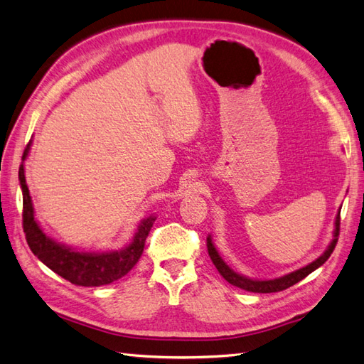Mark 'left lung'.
Wrapping results in <instances>:
<instances>
[{
	"instance_id": "obj_1",
	"label": "left lung",
	"mask_w": 364,
	"mask_h": 364,
	"mask_svg": "<svg viewBox=\"0 0 364 364\" xmlns=\"http://www.w3.org/2000/svg\"><path fill=\"white\" fill-rule=\"evenodd\" d=\"M338 237H340V215L336 216V221H335L333 241L330 243L328 249L324 254H322L319 258H316L313 263L306 264L305 268H301L291 274H287V276H284V277H279L274 280H252V279H247L245 276H240V274H237L235 271H232L229 266L224 263L220 254H218V250L215 249V246L212 243V238L210 237L207 238V249H208V255H210V258H212L213 264L216 266L218 272H220L230 285L238 287L241 289H246V291H250V293H277V291H284V289H287L289 287H293L294 284H297V282H301L302 279L309 276V274H311L314 269H318L321 264H324L328 260V257L333 252V249L338 243Z\"/></svg>"
}]
</instances>
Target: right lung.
<instances>
[{
  "mask_svg": "<svg viewBox=\"0 0 364 364\" xmlns=\"http://www.w3.org/2000/svg\"><path fill=\"white\" fill-rule=\"evenodd\" d=\"M29 144L23 152V160L26 159ZM18 179L23 191V230L26 233L28 246L31 247L40 262L48 268L59 274L60 277L79 287H101L109 285L112 282L121 279L131 271L143 254L144 241L154 224L156 218L149 216L135 232L131 245L117 252H76L70 247L60 246L48 238L34 220V208L29 196V190L24 179L23 164L18 169Z\"/></svg>",
  "mask_w": 364,
  "mask_h": 364,
  "instance_id": "right-lung-1",
  "label": "right lung"
}]
</instances>
